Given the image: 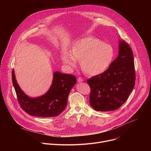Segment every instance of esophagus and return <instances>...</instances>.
Masks as SVG:
<instances>
[{
  "mask_svg": "<svg viewBox=\"0 0 151 151\" xmlns=\"http://www.w3.org/2000/svg\"><path fill=\"white\" fill-rule=\"evenodd\" d=\"M77 80H78V82H82V81H83V79L81 77H78Z\"/></svg>",
  "mask_w": 151,
  "mask_h": 151,
  "instance_id": "1",
  "label": "esophagus"
}]
</instances>
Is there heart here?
<instances>
[{"label": "heart", "instance_id": "b5f03b06", "mask_svg": "<svg viewBox=\"0 0 151 151\" xmlns=\"http://www.w3.org/2000/svg\"><path fill=\"white\" fill-rule=\"evenodd\" d=\"M113 57L114 51L111 45L91 36L76 40L70 52L64 51L62 55L63 63L72 68L80 60L82 70L90 75L104 72L110 66Z\"/></svg>", "mask_w": 151, "mask_h": 151}]
</instances>
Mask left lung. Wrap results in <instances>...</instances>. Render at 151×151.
<instances>
[{
  "instance_id": "obj_1",
  "label": "left lung",
  "mask_w": 151,
  "mask_h": 151,
  "mask_svg": "<svg viewBox=\"0 0 151 151\" xmlns=\"http://www.w3.org/2000/svg\"><path fill=\"white\" fill-rule=\"evenodd\" d=\"M119 54L103 73L87 80L90 103L96 111L116 110L133 91L136 80L133 54L124 41L119 40Z\"/></svg>"
}]
</instances>
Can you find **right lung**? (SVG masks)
I'll return each instance as SVG.
<instances>
[{"instance_id":"obj_1","label":"right lung","mask_w":151,"mask_h":151,"mask_svg":"<svg viewBox=\"0 0 151 151\" xmlns=\"http://www.w3.org/2000/svg\"><path fill=\"white\" fill-rule=\"evenodd\" d=\"M48 92L42 96L31 98L21 90L15 79L14 69L12 80L18 101L22 109L32 116L52 117L60 115L66 108L69 93L76 82L72 75L56 72Z\"/></svg>"}]
</instances>
